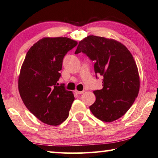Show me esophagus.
Segmentation results:
<instances>
[{
	"label": "esophagus",
	"mask_w": 158,
	"mask_h": 158,
	"mask_svg": "<svg viewBox=\"0 0 158 158\" xmlns=\"http://www.w3.org/2000/svg\"><path fill=\"white\" fill-rule=\"evenodd\" d=\"M74 93L75 94H78V95H80V94H84V91H74Z\"/></svg>",
	"instance_id": "obj_1"
}]
</instances>
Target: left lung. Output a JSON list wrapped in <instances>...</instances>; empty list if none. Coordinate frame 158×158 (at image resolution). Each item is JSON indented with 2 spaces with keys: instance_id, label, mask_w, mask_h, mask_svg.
<instances>
[{
  "instance_id": "left-lung-1",
  "label": "left lung",
  "mask_w": 158,
  "mask_h": 158,
  "mask_svg": "<svg viewBox=\"0 0 158 158\" xmlns=\"http://www.w3.org/2000/svg\"><path fill=\"white\" fill-rule=\"evenodd\" d=\"M83 52L94 61V71L103 77L102 89L94 94L89 107L102 122H111L129 110L139 94L140 80L136 62L126 46L114 39L89 36L79 41L75 54Z\"/></svg>"
}]
</instances>
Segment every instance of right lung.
Wrapping results in <instances>:
<instances>
[{
  "instance_id": "add662e5",
  "label": "right lung",
  "mask_w": 158,
  "mask_h": 158,
  "mask_svg": "<svg viewBox=\"0 0 158 158\" xmlns=\"http://www.w3.org/2000/svg\"><path fill=\"white\" fill-rule=\"evenodd\" d=\"M77 42L67 37L44 38L30 48L21 67L18 89L27 108L42 122L60 124L74 100L64 84L57 86L62 60Z\"/></svg>"
}]
</instances>
